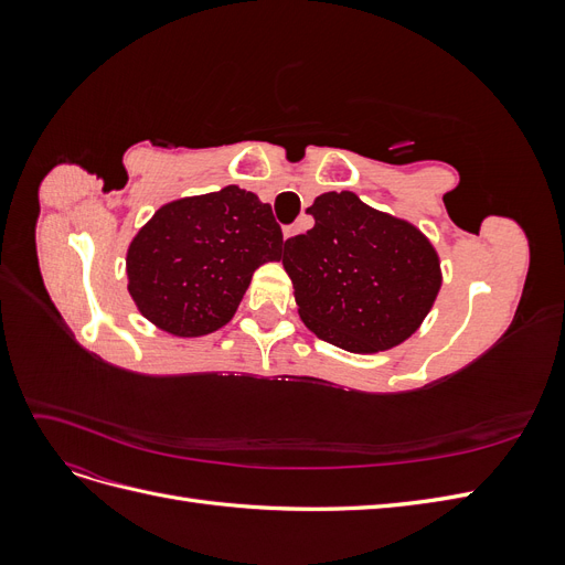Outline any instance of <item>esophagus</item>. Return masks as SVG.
I'll list each match as a JSON object with an SVG mask.
<instances>
[{
  "label": "esophagus",
  "mask_w": 565,
  "mask_h": 565,
  "mask_svg": "<svg viewBox=\"0 0 565 565\" xmlns=\"http://www.w3.org/2000/svg\"><path fill=\"white\" fill-rule=\"evenodd\" d=\"M306 226L303 224H297V226H285L282 228V237H285V241H289V237H295L297 233H301Z\"/></svg>",
  "instance_id": "esophagus-1"
}]
</instances>
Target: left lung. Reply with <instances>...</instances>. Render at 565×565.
Here are the masks:
<instances>
[{
	"label": "left lung",
	"instance_id": "8db88e82",
	"mask_svg": "<svg viewBox=\"0 0 565 565\" xmlns=\"http://www.w3.org/2000/svg\"><path fill=\"white\" fill-rule=\"evenodd\" d=\"M306 212L316 226L282 252L306 328L351 353L388 351L413 337L443 282L429 237L351 191L322 193Z\"/></svg>",
	"mask_w": 565,
	"mask_h": 565
}]
</instances>
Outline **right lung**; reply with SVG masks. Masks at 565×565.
Returning <instances> with one entry per match:
<instances>
[{
    "mask_svg": "<svg viewBox=\"0 0 565 565\" xmlns=\"http://www.w3.org/2000/svg\"><path fill=\"white\" fill-rule=\"evenodd\" d=\"M270 204L237 185L167 202L127 249V289L162 332L202 337L235 316L254 270L278 262Z\"/></svg>",
    "mask_w": 565,
    "mask_h": 565,
    "instance_id": "1",
    "label": "right lung"
}]
</instances>
